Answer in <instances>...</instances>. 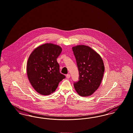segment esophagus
<instances>
[{"mask_svg": "<svg viewBox=\"0 0 133 133\" xmlns=\"http://www.w3.org/2000/svg\"><path fill=\"white\" fill-rule=\"evenodd\" d=\"M66 78H69L70 77V75L69 74H66Z\"/></svg>", "mask_w": 133, "mask_h": 133, "instance_id": "1", "label": "esophagus"}]
</instances>
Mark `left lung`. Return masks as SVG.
Returning a JSON list of instances; mask_svg holds the SVG:
<instances>
[{
  "instance_id": "8db88e82",
  "label": "left lung",
  "mask_w": 133,
  "mask_h": 133,
  "mask_svg": "<svg viewBox=\"0 0 133 133\" xmlns=\"http://www.w3.org/2000/svg\"><path fill=\"white\" fill-rule=\"evenodd\" d=\"M79 80L74 83L75 91L82 97L92 95L98 89L103 78L104 66L101 56L88 46H74Z\"/></svg>"
}]
</instances>
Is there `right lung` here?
<instances>
[{"instance_id":"right-lung-1","label":"right lung","mask_w":133,"mask_h":133,"mask_svg":"<svg viewBox=\"0 0 133 133\" xmlns=\"http://www.w3.org/2000/svg\"><path fill=\"white\" fill-rule=\"evenodd\" d=\"M62 48L53 43H45L36 48L28 60L26 72L32 87L42 95H49L57 88L65 78L59 72L57 59Z\"/></svg>"}]
</instances>
